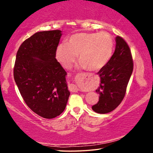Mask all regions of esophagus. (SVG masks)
<instances>
[{
    "mask_svg": "<svg viewBox=\"0 0 153 153\" xmlns=\"http://www.w3.org/2000/svg\"><path fill=\"white\" fill-rule=\"evenodd\" d=\"M69 89H70V91H72V92H78L79 91L78 87H77L76 85H74V84L70 85V86H69Z\"/></svg>",
    "mask_w": 153,
    "mask_h": 153,
    "instance_id": "esophagus-1",
    "label": "esophagus"
}]
</instances>
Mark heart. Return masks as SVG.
I'll use <instances>...</instances> for the list:
<instances>
[{
  "mask_svg": "<svg viewBox=\"0 0 153 153\" xmlns=\"http://www.w3.org/2000/svg\"><path fill=\"white\" fill-rule=\"evenodd\" d=\"M67 45H58L56 49L60 63L70 69L79 55L81 68L92 72L100 70L108 63L114 49L112 37L106 32L77 33L69 38Z\"/></svg>",
  "mask_w": 153,
  "mask_h": 153,
  "instance_id": "b5f03b06",
  "label": "heart"
}]
</instances>
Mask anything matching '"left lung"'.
I'll list each match as a JSON object with an SVG mask.
<instances>
[{
    "instance_id": "8db88e82",
    "label": "left lung",
    "mask_w": 153,
    "mask_h": 153,
    "mask_svg": "<svg viewBox=\"0 0 153 153\" xmlns=\"http://www.w3.org/2000/svg\"><path fill=\"white\" fill-rule=\"evenodd\" d=\"M116 49L108 63L97 74L100 77L96 90L99 102L92 106L97 114L114 111L123 101L127 84L132 74L133 61L129 46L122 37H116Z\"/></svg>"
}]
</instances>
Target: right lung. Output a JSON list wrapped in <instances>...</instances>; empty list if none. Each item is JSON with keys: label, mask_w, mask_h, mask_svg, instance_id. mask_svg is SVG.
Returning <instances> with one entry per match:
<instances>
[{"label": "right lung", "mask_w": 153, "mask_h": 153, "mask_svg": "<svg viewBox=\"0 0 153 153\" xmlns=\"http://www.w3.org/2000/svg\"><path fill=\"white\" fill-rule=\"evenodd\" d=\"M62 31H42L26 39L16 56L14 78L27 106L42 118L64 111L70 95L67 72L56 58Z\"/></svg>", "instance_id": "1"}]
</instances>
